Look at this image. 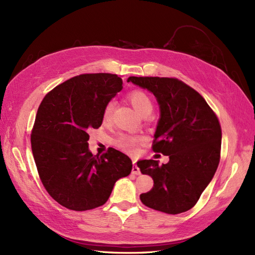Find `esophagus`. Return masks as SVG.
I'll return each mask as SVG.
<instances>
[{
  "label": "esophagus",
  "mask_w": 255,
  "mask_h": 255,
  "mask_svg": "<svg viewBox=\"0 0 255 255\" xmlns=\"http://www.w3.org/2000/svg\"><path fill=\"white\" fill-rule=\"evenodd\" d=\"M132 173L133 174H140V171H139V168L137 167V165L135 164V160L133 161V168H132Z\"/></svg>",
  "instance_id": "esophagus-1"
}]
</instances>
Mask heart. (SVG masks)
Returning <instances> with one entry per match:
<instances>
[{
  "label": "heart",
  "mask_w": 255,
  "mask_h": 255,
  "mask_svg": "<svg viewBox=\"0 0 255 255\" xmlns=\"http://www.w3.org/2000/svg\"><path fill=\"white\" fill-rule=\"evenodd\" d=\"M129 102L132 103L134 109L142 116H148L153 111V102L150 96L146 92L136 89L130 91L128 96ZM114 102L110 101L107 102L104 106L102 112V121L103 123H109L112 119L113 112H114ZM146 138L143 135H121L115 143L116 145L120 148L121 150L128 152V153H135L137 151L138 145L144 143Z\"/></svg>",
  "instance_id": "1"
}]
</instances>
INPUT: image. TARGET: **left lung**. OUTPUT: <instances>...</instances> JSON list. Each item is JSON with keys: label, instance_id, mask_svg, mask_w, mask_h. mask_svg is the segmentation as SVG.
<instances>
[{"label": "left lung", "instance_id": "1", "mask_svg": "<svg viewBox=\"0 0 255 255\" xmlns=\"http://www.w3.org/2000/svg\"><path fill=\"white\" fill-rule=\"evenodd\" d=\"M132 82L155 96L160 118L154 134V152L169 156L137 161L142 174L153 179L141 202L155 211L181 214L194 207L217 170L221 150V127L217 116L194 88L174 78L129 76Z\"/></svg>", "mask_w": 255, "mask_h": 255}]
</instances>
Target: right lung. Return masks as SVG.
I'll return each instance as SVG.
<instances>
[{
  "label": "right lung",
  "mask_w": 255,
  "mask_h": 255,
  "mask_svg": "<svg viewBox=\"0 0 255 255\" xmlns=\"http://www.w3.org/2000/svg\"><path fill=\"white\" fill-rule=\"evenodd\" d=\"M117 74L87 73L59 84L38 107L30 144L48 194L69 210L106 203L115 183L132 171V160L110 148L101 156L88 149L89 132L102 125L107 102L123 86Z\"/></svg>",
  "instance_id": "add662e5"
}]
</instances>
